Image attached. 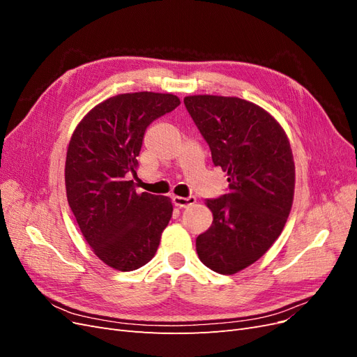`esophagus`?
<instances>
[{"instance_id": "1", "label": "esophagus", "mask_w": 357, "mask_h": 357, "mask_svg": "<svg viewBox=\"0 0 357 357\" xmlns=\"http://www.w3.org/2000/svg\"><path fill=\"white\" fill-rule=\"evenodd\" d=\"M172 202H174L176 207L178 208H186L189 205L195 204L197 198L195 197H188V198H183V197H172Z\"/></svg>"}]
</instances>
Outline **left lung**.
<instances>
[{
    "mask_svg": "<svg viewBox=\"0 0 357 357\" xmlns=\"http://www.w3.org/2000/svg\"><path fill=\"white\" fill-rule=\"evenodd\" d=\"M185 105L229 181L228 193L205 201L213 223L198 235L197 253L213 271L232 275L282 234L294 202V155L284 129L250 101L193 95Z\"/></svg>",
    "mask_w": 357,
    "mask_h": 357,
    "instance_id": "1",
    "label": "left lung"
}]
</instances>
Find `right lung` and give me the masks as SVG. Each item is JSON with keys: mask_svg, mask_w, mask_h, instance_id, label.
Returning a JSON list of instances; mask_svg holds the SVG:
<instances>
[{"mask_svg": "<svg viewBox=\"0 0 357 357\" xmlns=\"http://www.w3.org/2000/svg\"><path fill=\"white\" fill-rule=\"evenodd\" d=\"M178 105L172 93L116 95L95 105L70 139V208L93 253L117 271L152 261L172 215L169 198L137 193L129 174H137L147 126Z\"/></svg>", "mask_w": 357, "mask_h": 357, "instance_id": "add662e5", "label": "right lung"}]
</instances>
